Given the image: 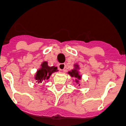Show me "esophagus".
Returning a JSON list of instances; mask_svg holds the SVG:
<instances>
[{
  "instance_id": "obj_1",
  "label": "esophagus",
  "mask_w": 126,
  "mask_h": 126,
  "mask_svg": "<svg viewBox=\"0 0 126 126\" xmlns=\"http://www.w3.org/2000/svg\"><path fill=\"white\" fill-rule=\"evenodd\" d=\"M59 69L60 71H64L65 70V63H60L59 65Z\"/></svg>"
}]
</instances>
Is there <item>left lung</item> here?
<instances>
[{"label":"left lung","instance_id":"obj_1","mask_svg":"<svg viewBox=\"0 0 126 126\" xmlns=\"http://www.w3.org/2000/svg\"><path fill=\"white\" fill-rule=\"evenodd\" d=\"M79 67L78 65V64L76 63V64H74V68L73 69H71V71H68V74L71 76V77L76 78L75 82H76V84H78L79 86L80 84H79V80L82 79V76L79 74Z\"/></svg>","mask_w":126,"mask_h":126}]
</instances>
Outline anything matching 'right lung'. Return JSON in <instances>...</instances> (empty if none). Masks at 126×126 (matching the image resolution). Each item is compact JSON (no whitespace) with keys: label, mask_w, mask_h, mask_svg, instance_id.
Segmentation results:
<instances>
[{"label":"right lung","mask_w":126,"mask_h":126,"mask_svg":"<svg viewBox=\"0 0 126 126\" xmlns=\"http://www.w3.org/2000/svg\"><path fill=\"white\" fill-rule=\"evenodd\" d=\"M40 68L36 71L34 78L38 83H42L44 81L49 79L52 73L58 71L57 67L55 66L49 67L47 61H43L41 64Z\"/></svg>","instance_id":"1"}]
</instances>
